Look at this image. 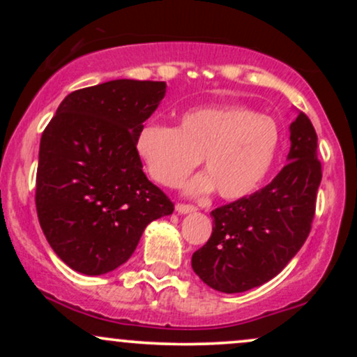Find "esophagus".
Returning <instances> with one entry per match:
<instances>
[{
	"mask_svg": "<svg viewBox=\"0 0 357 357\" xmlns=\"http://www.w3.org/2000/svg\"><path fill=\"white\" fill-rule=\"evenodd\" d=\"M176 211L181 213V215H186V213L196 211V206H192V204H186V203H178L176 204Z\"/></svg>",
	"mask_w": 357,
	"mask_h": 357,
	"instance_id": "obj_1",
	"label": "esophagus"
}]
</instances>
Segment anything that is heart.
Here are the masks:
<instances>
[{
	"label": "heart",
	"instance_id": "obj_1",
	"mask_svg": "<svg viewBox=\"0 0 357 357\" xmlns=\"http://www.w3.org/2000/svg\"><path fill=\"white\" fill-rule=\"evenodd\" d=\"M280 147L277 122L240 105L184 114L179 127L149 122L136 136L137 155L162 186H178L204 161L208 174L190 184L191 192L218 188L221 198L240 199L265 181Z\"/></svg>",
	"mask_w": 357,
	"mask_h": 357
}]
</instances>
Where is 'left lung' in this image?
Here are the masks:
<instances>
[{
  "label": "left lung",
  "instance_id": "left-lung-1",
  "mask_svg": "<svg viewBox=\"0 0 357 357\" xmlns=\"http://www.w3.org/2000/svg\"><path fill=\"white\" fill-rule=\"evenodd\" d=\"M289 162L267 186L211 211L210 240L191 267L206 285L238 294L273 278L305 243L322 179L317 134L304 112L290 124Z\"/></svg>",
  "mask_w": 357,
  "mask_h": 357
}]
</instances>
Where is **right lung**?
Masks as SVG:
<instances>
[{
  "label": "right lung",
  "instance_id": "obj_1",
  "mask_svg": "<svg viewBox=\"0 0 357 357\" xmlns=\"http://www.w3.org/2000/svg\"><path fill=\"white\" fill-rule=\"evenodd\" d=\"M165 82L110 80L68 93L42 134L35 204L61 261L85 275L121 267L174 203L146 178L136 136Z\"/></svg>",
  "mask_w": 357,
  "mask_h": 357
}]
</instances>
